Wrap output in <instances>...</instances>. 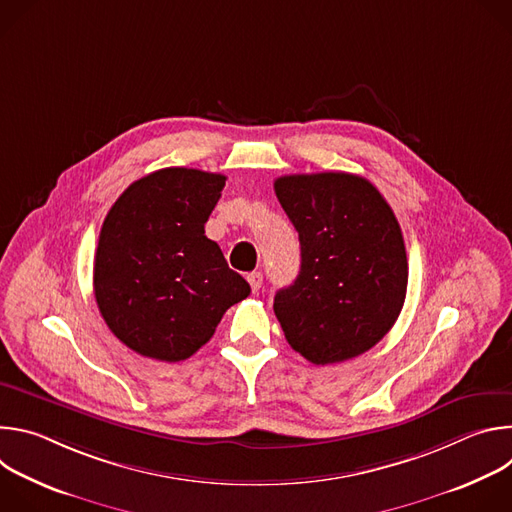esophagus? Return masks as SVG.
Here are the masks:
<instances>
[{"label":"esophagus","mask_w":512,"mask_h":512,"mask_svg":"<svg viewBox=\"0 0 512 512\" xmlns=\"http://www.w3.org/2000/svg\"><path fill=\"white\" fill-rule=\"evenodd\" d=\"M247 281H249V285H251L253 291H259L261 285H263V275H261L259 271H253V273L247 275Z\"/></svg>","instance_id":"1"}]
</instances>
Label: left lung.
Here are the masks:
<instances>
[{"instance_id": "obj_1", "label": "left lung", "mask_w": 512, "mask_h": 512, "mask_svg": "<svg viewBox=\"0 0 512 512\" xmlns=\"http://www.w3.org/2000/svg\"><path fill=\"white\" fill-rule=\"evenodd\" d=\"M279 204L300 235L296 281L273 300L285 340L314 364L373 348L395 324L407 294V253L381 192L356 174L281 176Z\"/></svg>"}]
</instances>
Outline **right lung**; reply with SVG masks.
<instances>
[{
    "instance_id": "obj_1",
    "label": "right lung",
    "mask_w": 512,
    "mask_h": 512,
    "mask_svg": "<svg viewBox=\"0 0 512 512\" xmlns=\"http://www.w3.org/2000/svg\"><path fill=\"white\" fill-rule=\"evenodd\" d=\"M227 178L164 168L111 206L95 253V298L109 330L141 356L178 362L251 294L204 225Z\"/></svg>"
}]
</instances>
